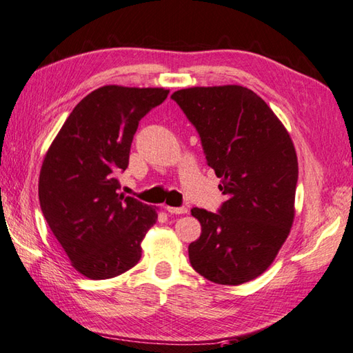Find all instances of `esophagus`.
Returning <instances> with one entry per match:
<instances>
[{
	"label": "esophagus",
	"instance_id": "esophagus-1",
	"mask_svg": "<svg viewBox=\"0 0 353 353\" xmlns=\"http://www.w3.org/2000/svg\"><path fill=\"white\" fill-rule=\"evenodd\" d=\"M164 210H168L169 214H175V215L188 214V208H170V205H164Z\"/></svg>",
	"mask_w": 353,
	"mask_h": 353
}]
</instances>
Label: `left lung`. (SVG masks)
<instances>
[{"instance_id": "left-lung-1", "label": "left lung", "mask_w": 353, "mask_h": 353, "mask_svg": "<svg viewBox=\"0 0 353 353\" xmlns=\"http://www.w3.org/2000/svg\"><path fill=\"white\" fill-rule=\"evenodd\" d=\"M172 99L194 124L228 196L215 214L192 209L201 223L189 245L192 268L216 284L254 280L274 263L294 223V143L264 99L243 85L181 89Z\"/></svg>"}]
</instances>
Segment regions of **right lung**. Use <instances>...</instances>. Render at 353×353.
Segmentation results:
<instances>
[{"mask_svg":"<svg viewBox=\"0 0 353 353\" xmlns=\"http://www.w3.org/2000/svg\"><path fill=\"white\" fill-rule=\"evenodd\" d=\"M169 95L164 89L104 85L65 119L39 172L43 215L72 265L90 280L134 268L157 210L118 194L139 119Z\"/></svg>","mask_w":353,"mask_h":353,"instance_id":"1","label":"right lung"}]
</instances>
